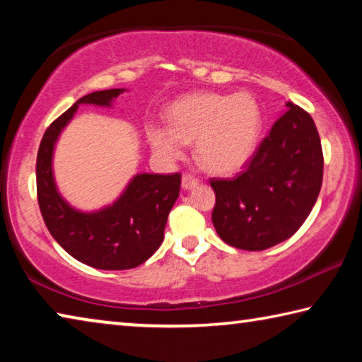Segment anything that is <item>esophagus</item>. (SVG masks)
Masks as SVG:
<instances>
[{
  "label": "esophagus",
  "instance_id": "34e87169",
  "mask_svg": "<svg viewBox=\"0 0 362 362\" xmlns=\"http://www.w3.org/2000/svg\"><path fill=\"white\" fill-rule=\"evenodd\" d=\"M198 183H199L198 177H194L192 174H183V177H182V187L183 188H192L194 185H198Z\"/></svg>",
  "mask_w": 362,
  "mask_h": 362
}]
</instances>
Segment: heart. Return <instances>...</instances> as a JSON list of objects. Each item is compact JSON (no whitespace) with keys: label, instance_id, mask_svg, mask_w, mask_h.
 <instances>
[{"label":"heart","instance_id":"1","mask_svg":"<svg viewBox=\"0 0 362 362\" xmlns=\"http://www.w3.org/2000/svg\"><path fill=\"white\" fill-rule=\"evenodd\" d=\"M169 126L150 122L151 148L164 158H180L194 140V155L204 169L230 174L254 155L262 127L259 103L249 94L196 93L169 108Z\"/></svg>","mask_w":362,"mask_h":362}]
</instances>
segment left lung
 <instances>
[{
  "label": "left lung",
  "mask_w": 362,
  "mask_h": 362,
  "mask_svg": "<svg viewBox=\"0 0 362 362\" xmlns=\"http://www.w3.org/2000/svg\"><path fill=\"white\" fill-rule=\"evenodd\" d=\"M233 179L212 177V223L243 250L286 241L310 216L322 185L321 139L308 112L292 102Z\"/></svg>",
  "instance_id": "left-lung-1"
}]
</instances>
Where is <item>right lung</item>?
<instances>
[{
  "label": "right lung",
  "instance_id": "add662e5",
  "mask_svg": "<svg viewBox=\"0 0 362 362\" xmlns=\"http://www.w3.org/2000/svg\"><path fill=\"white\" fill-rule=\"evenodd\" d=\"M124 89L97 90L75 102L51 122L36 156V194L42 220L54 240L86 265L99 269H129L142 265L164 240V226L180 193V173L139 174L113 206L79 212L65 203L52 177V150L60 131L79 103L110 105Z\"/></svg>",
  "mask_w": 362,
  "mask_h": 362
}]
</instances>
